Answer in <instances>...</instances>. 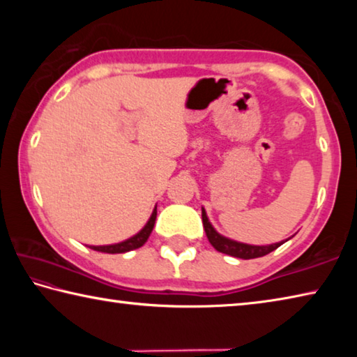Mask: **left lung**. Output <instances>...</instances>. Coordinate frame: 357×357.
I'll return each mask as SVG.
<instances>
[{"label": "left lung", "mask_w": 357, "mask_h": 357, "mask_svg": "<svg viewBox=\"0 0 357 357\" xmlns=\"http://www.w3.org/2000/svg\"><path fill=\"white\" fill-rule=\"evenodd\" d=\"M202 219H203L204 231H206V236L209 239L211 245H213L217 252L227 253V255H231L236 258L252 259V258L264 257V255H268V253L274 252L277 247H280L283 243H285V241H282V243H275V244H269V245H250V244L238 243V241L228 239L215 231L214 227L211 225L204 208H202Z\"/></svg>", "instance_id": "left-lung-1"}]
</instances>
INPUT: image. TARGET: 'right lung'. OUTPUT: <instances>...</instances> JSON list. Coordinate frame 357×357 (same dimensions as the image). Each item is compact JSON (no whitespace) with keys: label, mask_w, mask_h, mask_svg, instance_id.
Returning a JSON list of instances; mask_svg holds the SVG:
<instances>
[{"label":"right lung","mask_w":357,"mask_h":357,"mask_svg":"<svg viewBox=\"0 0 357 357\" xmlns=\"http://www.w3.org/2000/svg\"><path fill=\"white\" fill-rule=\"evenodd\" d=\"M155 217H157V206L154 208L153 214H151L149 220L146 225H144L140 231H138L135 236H132L129 239L123 241V243L118 244H110V245H89V249H93L96 252H104V253H124V252H130L135 250L138 247H142L144 243H146L151 231H153L154 223H155Z\"/></svg>","instance_id":"add662e5"}]
</instances>
